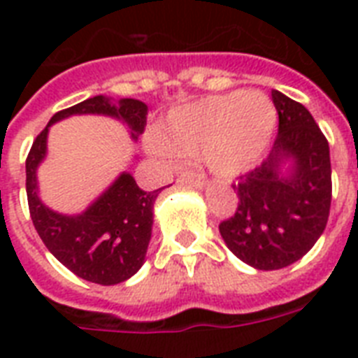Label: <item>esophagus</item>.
Masks as SVG:
<instances>
[{
    "label": "esophagus",
    "mask_w": 358,
    "mask_h": 358,
    "mask_svg": "<svg viewBox=\"0 0 358 358\" xmlns=\"http://www.w3.org/2000/svg\"><path fill=\"white\" fill-rule=\"evenodd\" d=\"M180 185H189V187H196V189H202L204 187V180L196 178V176H191V174H182L178 178Z\"/></svg>",
    "instance_id": "34e87169"
}]
</instances>
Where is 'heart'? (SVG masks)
I'll return each mask as SVG.
<instances>
[{
  "label": "heart",
  "instance_id": "obj_1",
  "mask_svg": "<svg viewBox=\"0 0 358 358\" xmlns=\"http://www.w3.org/2000/svg\"><path fill=\"white\" fill-rule=\"evenodd\" d=\"M277 128V109L260 92L234 91L210 96L169 115L157 156H196L213 174L234 178L260 162Z\"/></svg>",
  "mask_w": 358,
  "mask_h": 358
}]
</instances>
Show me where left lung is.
Wrapping results in <instances>:
<instances>
[{
    "instance_id": "8db88e82",
    "label": "left lung",
    "mask_w": 358,
    "mask_h": 358,
    "mask_svg": "<svg viewBox=\"0 0 358 358\" xmlns=\"http://www.w3.org/2000/svg\"><path fill=\"white\" fill-rule=\"evenodd\" d=\"M271 98L278 113L271 152L232 184L238 208L219 224L227 247L262 271L282 269L314 247L333 196L329 143L310 111L282 92L273 91ZM284 161L292 169L280 175Z\"/></svg>"
}]
</instances>
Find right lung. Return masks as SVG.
Here are the masks:
<instances>
[{"instance_id":"right-lung-1","label":"right lung","mask_w":358,"mask_h":358,"mask_svg":"<svg viewBox=\"0 0 358 358\" xmlns=\"http://www.w3.org/2000/svg\"><path fill=\"white\" fill-rule=\"evenodd\" d=\"M85 113L122 120L137 139L145 131L148 108L134 98L113 103L106 96H92L53 115L25 159V191L31 221L48 250L78 277L111 286L128 280L145 264L154 221L152 208L162 189L146 193L131 174L124 173L81 215H61L44 206L36 195V167L46 156L48 128L70 115Z\"/></svg>"}]
</instances>
